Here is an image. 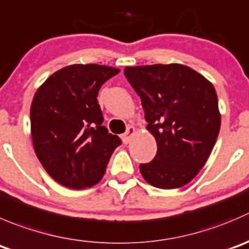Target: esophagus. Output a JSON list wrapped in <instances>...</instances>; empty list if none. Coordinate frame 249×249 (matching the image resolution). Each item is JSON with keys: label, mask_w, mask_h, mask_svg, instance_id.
Here are the masks:
<instances>
[{"label": "esophagus", "mask_w": 249, "mask_h": 249, "mask_svg": "<svg viewBox=\"0 0 249 249\" xmlns=\"http://www.w3.org/2000/svg\"><path fill=\"white\" fill-rule=\"evenodd\" d=\"M135 132H136V129H135V126L130 125V126L127 127L126 131H125L124 134H123V141H124L125 144L129 143L130 140H131V137H132V135H134Z\"/></svg>", "instance_id": "obj_1"}]
</instances>
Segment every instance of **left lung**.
I'll use <instances>...</instances> for the list:
<instances>
[{"label": "left lung", "mask_w": 249, "mask_h": 249, "mask_svg": "<svg viewBox=\"0 0 249 249\" xmlns=\"http://www.w3.org/2000/svg\"><path fill=\"white\" fill-rule=\"evenodd\" d=\"M124 74L157 141L153 160L140 165L142 176L158 189L182 187L203 168L218 139L221 115L213 84L178 63L126 67Z\"/></svg>", "instance_id": "8db88e82"}]
</instances>
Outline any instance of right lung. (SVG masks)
Wrapping results in <instances>:
<instances>
[{
	"label": "right lung",
	"mask_w": 249,
	"mask_h": 249,
	"mask_svg": "<svg viewBox=\"0 0 249 249\" xmlns=\"http://www.w3.org/2000/svg\"><path fill=\"white\" fill-rule=\"evenodd\" d=\"M119 69L71 64L53 73L35 92L30 108L35 153L48 175L73 190L102 180L122 143L103 126L97 101L101 86Z\"/></svg>",
	"instance_id": "obj_1"
}]
</instances>
